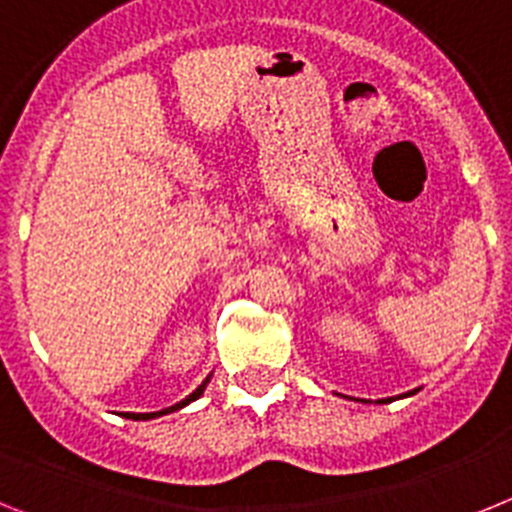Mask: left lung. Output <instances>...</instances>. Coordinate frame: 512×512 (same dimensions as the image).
<instances>
[{
  "label": "left lung",
  "mask_w": 512,
  "mask_h": 512,
  "mask_svg": "<svg viewBox=\"0 0 512 512\" xmlns=\"http://www.w3.org/2000/svg\"><path fill=\"white\" fill-rule=\"evenodd\" d=\"M403 395H414V393H403ZM393 401V398H385V401H380V403H390Z\"/></svg>",
  "instance_id": "obj_1"
}]
</instances>
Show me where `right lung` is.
<instances>
[{
	"label": "right lung",
	"mask_w": 512,
	"mask_h": 512,
	"mask_svg": "<svg viewBox=\"0 0 512 512\" xmlns=\"http://www.w3.org/2000/svg\"><path fill=\"white\" fill-rule=\"evenodd\" d=\"M210 382V375L205 377L203 380V385H200V388L195 390V393H190L187 395V398H184V401H179L176 403V406H169V409H163V411H153V414H124L127 416V419H135V422H140V419H156V416H163V414H171V411H179V409H184V406H187V403H192V401H197V398H200V395H203V390H205V385H208Z\"/></svg>",
	"instance_id": "obj_1"
}]
</instances>
